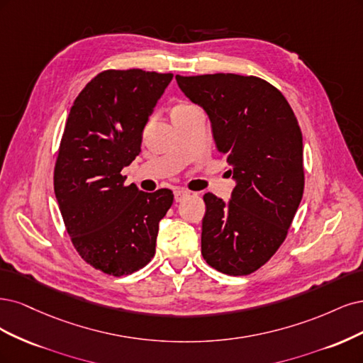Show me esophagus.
I'll use <instances>...</instances> for the list:
<instances>
[{
  "mask_svg": "<svg viewBox=\"0 0 363 363\" xmlns=\"http://www.w3.org/2000/svg\"><path fill=\"white\" fill-rule=\"evenodd\" d=\"M189 196H190V191H186V190H174V201H177V202L184 201V199H186Z\"/></svg>",
  "mask_w": 363,
  "mask_h": 363,
  "instance_id": "obj_1",
  "label": "esophagus"
}]
</instances>
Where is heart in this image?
I'll list each match as a JSON object with an SVG mask.
<instances>
[{
    "instance_id": "1",
    "label": "heart",
    "mask_w": 363,
    "mask_h": 363,
    "mask_svg": "<svg viewBox=\"0 0 363 363\" xmlns=\"http://www.w3.org/2000/svg\"><path fill=\"white\" fill-rule=\"evenodd\" d=\"M191 108H194V105H191V104H186V102H179V104H177L173 107V110H172V116H174V114H179V113H184V111H189V110H191Z\"/></svg>"
}]
</instances>
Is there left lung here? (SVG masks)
Masks as SVG:
<instances>
[{"label": "left lung", "instance_id": "8db88e82", "mask_svg": "<svg viewBox=\"0 0 363 363\" xmlns=\"http://www.w3.org/2000/svg\"><path fill=\"white\" fill-rule=\"evenodd\" d=\"M177 83L208 113L237 181L229 203L203 196L202 256L220 273L247 276L282 245L305 190L297 118L282 91L258 77L177 75Z\"/></svg>", "mask_w": 363, "mask_h": 363}]
</instances>
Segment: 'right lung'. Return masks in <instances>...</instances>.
<instances>
[{
    "label": "right lung",
    "mask_w": 363,
    "mask_h": 363,
    "mask_svg": "<svg viewBox=\"0 0 363 363\" xmlns=\"http://www.w3.org/2000/svg\"><path fill=\"white\" fill-rule=\"evenodd\" d=\"M173 74L108 69L81 90L67 116L54 166L65 228L87 264L110 276L143 268L155 255L160 220L173 193L125 185L149 114Z\"/></svg>",
    "instance_id": "obj_1"
}]
</instances>
